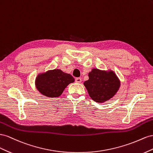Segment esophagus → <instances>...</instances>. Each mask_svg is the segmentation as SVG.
<instances>
[{
    "label": "esophagus",
    "instance_id": "esophagus-1",
    "mask_svg": "<svg viewBox=\"0 0 153 153\" xmlns=\"http://www.w3.org/2000/svg\"><path fill=\"white\" fill-rule=\"evenodd\" d=\"M81 81H82V79L80 77H77L76 79V82H77V83H80V82H81Z\"/></svg>",
    "mask_w": 153,
    "mask_h": 153
}]
</instances>
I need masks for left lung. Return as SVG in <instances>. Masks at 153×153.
I'll list each match as a JSON object with an SVG mask.
<instances>
[{
	"label": "left lung",
	"mask_w": 153,
	"mask_h": 153,
	"mask_svg": "<svg viewBox=\"0 0 153 153\" xmlns=\"http://www.w3.org/2000/svg\"><path fill=\"white\" fill-rule=\"evenodd\" d=\"M88 80L83 84L90 97L95 102L103 103L113 98L120 86V81L111 69L107 71L92 68L88 73Z\"/></svg>",
	"instance_id": "obj_1"
}]
</instances>
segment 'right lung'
Returning <instances> with one entry per match:
<instances>
[{
  "label": "right lung",
  "instance_id": "right-lung-1",
  "mask_svg": "<svg viewBox=\"0 0 153 153\" xmlns=\"http://www.w3.org/2000/svg\"><path fill=\"white\" fill-rule=\"evenodd\" d=\"M74 81L71 74L55 68L38 74L35 79V86L42 95L53 98L59 97L67 86Z\"/></svg>",
  "mask_w": 153,
  "mask_h": 153
}]
</instances>
